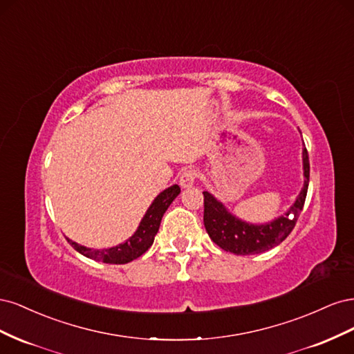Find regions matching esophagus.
<instances>
[{"label": "esophagus", "instance_id": "esophagus-1", "mask_svg": "<svg viewBox=\"0 0 354 354\" xmlns=\"http://www.w3.org/2000/svg\"><path fill=\"white\" fill-rule=\"evenodd\" d=\"M198 178V173L194 168H187L180 176V186L181 187H190L195 185V181Z\"/></svg>", "mask_w": 354, "mask_h": 354}]
</instances>
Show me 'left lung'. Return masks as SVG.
Segmentation results:
<instances>
[{"label":"left lung","mask_w":354,"mask_h":354,"mask_svg":"<svg viewBox=\"0 0 354 354\" xmlns=\"http://www.w3.org/2000/svg\"><path fill=\"white\" fill-rule=\"evenodd\" d=\"M303 164L306 180L301 194L298 195L286 216H282L269 224L254 226V224L243 223L229 214L223 207V203L209 195L208 192H203V224H205L211 241L217 243L221 250L236 255L260 254L283 242L295 227L307 196L310 162L306 147L303 149Z\"/></svg>","instance_id":"1"}]
</instances>
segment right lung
I'll return each mask as SVG.
<instances>
[{"label":"right lung","instance_id":"right-lung-1","mask_svg":"<svg viewBox=\"0 0 354 354\" xmlns=\"http://www.w3.org/2000/svg\"><path fill=\"white\" fill-rule=\"evenodd\" d=\"M178 194H180V187L177 185L171 186V187L165 189L162 194H159L156 196V199L153 201L151 208L147 209L146 216L143 217L137 232L130 239L125 241L121 245L113 246V248L90 250V248H85V246L75 243L69 239H68V242L73 246V250H77L80 254L88 257V259H93L95 261H103V263H109V264L130 263L151 248L153 243V239H155V234L158 233L160 220H162V216L165 214L167 208L171 205V202L177 198Z\"/></svg>","mask_w":354,"mask_h":354}]
</instances>
